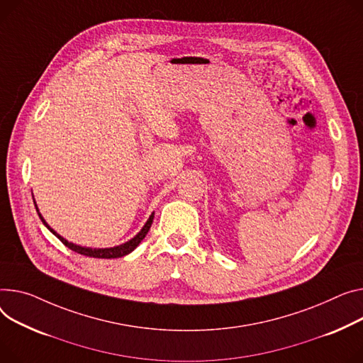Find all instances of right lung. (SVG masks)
<instances>
[{
  "mask_svg": "<svg viewBox=\"0 0 363 363\" xmlns=\"http://www.w3.org/2000/svg\"><path fill=\"white\" fill-rule=\"evenodd\" d=\"M33 203H35V201H33ZM35 207H36V211H38V214H39V217H40V220L43 222V225H45L48 229H50V230L61 240V242H62L65 247H68L69 250H72V251L77 252V254H82V255H86V257H93V258H119V257H124V255L133 252V251L138 247V244L141 242V240L144 239V236L147 235V232H149V229H150V226H152V223H153V217H155V213H152V216L149 217V220L146 222V225L143 226V229H141L133 239H130L128 242H125V244H123V245H118V247H113V248H86V247H80V245H76V244H72V242H68L67 239H64V238H62L61 235H58L54 229H51L50 225H48V223L45 222L42 214L39 213L36 203H35Z\"/></svg>",
  "mask_w": 363,
  "mask_h": 363,
  "instance_id": "add662e5",
  "label": "right lung"
}]
</instances>
